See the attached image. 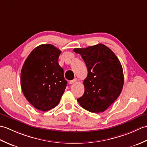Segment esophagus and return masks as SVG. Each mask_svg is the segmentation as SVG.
<instances>
[{
    "label": "esophagus",
    "instance_id": "34e87169",
    "mask_svg": "<svg viewBox=\"0 0 147 147\" xmlns=\"http://www.w3.org/2000/svg\"><path fill=\"white\" fill-rule=\"evenodd\" d=\"M77 81V79L76 78H74V80H71V81H69V83L70 84H73V83H75Z\"/></svg>",
    "mask_w": 147,
    "mask_h": 147
}]
</instances>
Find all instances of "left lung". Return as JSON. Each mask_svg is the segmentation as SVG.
<instances>
[{
	"label": "left lung",
	"instance_id": "8db88e82",
	"mask_svg": "<svg viewBox=\"0 0 147 147\" xmlns=\"http://www.w3.org/2000/svg\"><path fill=\"white\" fill-rule=\"evenodd\" d=\"M85 61L88 75L84 80L85 92L77 100L93 113L104 112L121 94L124 85L123 70L117 56L104 44L76 48Z\"/></svg>",
	"mask_w": 147,
	"mask_h": 147
}]
</instances>
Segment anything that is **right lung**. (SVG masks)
I'll use <instances>...</instances> for the list:
<instances>
[{
  "instance_id": "add662e5",
  "label": "right lung",
  "mask_w": 147,
  "mask_h": 147,
  "mask_svg": "<svg viewBox=\"0 0 147 147\" xmlns=\"http://www.w3.org/2000/svg\"><path fill=\"white\" fill-rule=\"evenodd\" d=\"M61 53L51 44L40 45L28 56L22 67V91L38 110L45 112L57 106L67 86L58 62Z\"/></svg>"
}]
</instances>
